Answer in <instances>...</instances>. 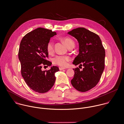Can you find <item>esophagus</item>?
I'll list each match as a JSON object with an SVG mask.
<instances>
[{"label": "esophagus", "instance_id": "34e87169", "mask_svg": "<svg viewBox=\"0 0 124 124\" xmlns=\"http://www.w3.org/2000/svg\"><path fill=\"white\" fill-rule=\"evenodd\" d=\"M66 69L65 68H62V67H60L59 68V70H65Z\"/></svg>", "mask_w": 124, "mask_h": 124}]
</instances>
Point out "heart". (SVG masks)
<instances>
[{
  "label": "heart",
  "instance_id": "b5f03b06",
  "mask_svg": "<svg viewBox=\"0 0 124 124\" xmlns=\"http://www.w3.org/2000/svg\"><path fill=\"white\" fill-rule=\"evenodd\" d=\"M63 41L68 47L71 46H74L73 40L69 37H65L63 38ZM47 50L49 54H52L54 51V43L52 40L50 41L47 45ZM70 58L68 56L57 55L53 59V62L54 64L61 66L66 67L68 65V62L70 61Z\"/></svg>",
  "mask_w": 124,
  "mask_h": 124
}]
</instances>
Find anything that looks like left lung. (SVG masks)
I'll return each mask as SVG.
<instances>
[{
	"instance_id": "left-lung-1",
	"label": "left lung",
	"mask_w": 124,
	"mask_h": 124,
	"mask_svg": "<svg viewBox=\"0 0 124 124\" xmlns=\"http://www.w3.org/2000/svg\"><path fill=\"white\" fill-rule=\"evenodd\" d=\"M68 33L79 44V54L73 64L84 67L81 71L78 68L73 69L71 83L78 91L85 92L94 87L100 79L104 69L105 50L99 36L84 28L74 29Z\"/></svg>"
}]
</instances>
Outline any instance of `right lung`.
Returning <instances> with one entry per match:
<instances>
[{
	"instance_id": "1",
	"label": "right lung",
	"mask_w": 124,
	"mask_h": 124,
	"mask_svg": "<svg viewBox=\"0 0 124 124\" xmlns=\"http://www.w3.org/2000/svg\"><path fill=\"white\" fill-rule=\"evenodd\" d=\"M52 30L38 28L28 33L22 39L19 51L21 64V74L27 85L39 93L47 92L54 85L55 73L59 71L56 66L48 70H42V66H50L47 45L50 38L56 35Z\"/></svg>"
}]
</instances>
